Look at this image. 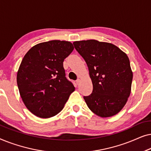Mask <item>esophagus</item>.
<instances>
[{
	"label": "esophagus",
	"mask_w": 151,
	"mask_h": 151,
	"mask_svg": "<svg viewBox=\"0 0 151 151\" xmlns=\"http://www.w3.org/2000/svg\"><path fill=\"white\" fill-rule=\"evenodd\" d=\"M80 83V79H78L77 80H76V84H78V85H79Z\"/></svg>",
	"instance_id": "obj_1"
}]
</instances>
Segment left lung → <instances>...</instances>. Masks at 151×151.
<instances>
[{
	"mask_svg": "<svg viewBox=\"0 0 151 151\" xmlns=\"http://www.w3.org/2000/svg\"><path fill=\"white\" fill-rule=\"evenodd\" d=\"M73 44L85 60L92 80L91 94L84 96L88 107L102 117L117 114L131 93L133 73L127 55L114 45L96 40Z\"/></svg>",
	"mask_w": 151,
	"mask_h": 151,
	"instance_id": "1",
	"label": "left lung"
}]
</instances>
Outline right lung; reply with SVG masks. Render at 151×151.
<instances>
[{
	"instance_id": "add662e5",
	"label": "right lung",
	"mask_w": 151,
	"mask_h": 151,
	"mask_svg": "<svg viewBox=\"0 0 151 151\" xmlns=\"http://www.w3.org/2000/svg\"><path fill=\"white\" fill-rule=\"evenodd\" d=\"M73 49L68 41L51 40L35 45L24 56L17 84L24 104L33 114L42 118L54 116L74 91L63 67L64 60Z\"/></svg>"
}]
</instances>
